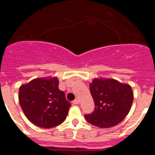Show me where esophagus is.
Here are the masks:
<instances>
[{
    "label": "esophagus",
    "instance_id": "esophagus-1",
    "mask_svg": "<svg viewBox=\"0 0 155 155\" xmlns=\"http://www.w3.org/2000/svg\"><path fill=\"white\" fill-rule=\"evenodd\" d=\"M72 103H73V105H78V104H79V100H78V99L74 100Z\"/></svg>",
    "mask_w": 155,
    "mask_h": 155
}]
</instances>
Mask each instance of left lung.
Here are the masks:
<instances>
[{
	"label": "left lung",
	"instance_id": "1",
	"mask_svg": "<svg viewBox=\"0 0 155 155\" xmlns=\"http://www.w3.org/2000/svg\"><path fill=\"white\" fill-rule=\"evenodd\" d=\"M90 92L94 102V110L84 116L89 124L100 128H109L124 120L130 113L134 92L130 84L113 78H94Z\"/></svg>",
	"mask_w": 155,
	"mask_h": 155
}]
</instances>
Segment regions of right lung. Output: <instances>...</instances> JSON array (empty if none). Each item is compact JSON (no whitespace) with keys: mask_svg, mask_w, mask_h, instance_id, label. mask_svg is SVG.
I'll list each match as a JSON object with an SVG mask.
<instances>
[{"mask_svg":"<svg viewBox=\"0 0 155 155\" xmlns=\"http://www.w3.org/2000/svg\"><path fill=\"white\" fill-rule=\"evenodd\" d=\"M58 85L57 77H48L35 78L19 87V104L25 116L36 127H57L68 116L71 103Z\"/></svg>","mask_w":155,"mask_h":155,"instance_id":"right-lung-1","label":"right lung"}]
</instances>
